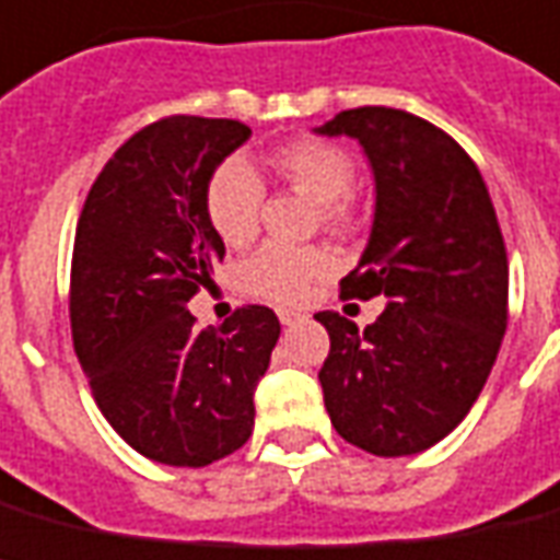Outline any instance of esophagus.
Segmentation results:
<instances>
[{
  "mask_svg": "<svg viewBox=\"0 0 560 560\" xmlns=\"http://www.w3.org/2000/svg\"><path fill=\"white\" fill-rule=\"evenodd\" d=\"M277 317H280V324L283 326H298L306 320V315L301 312H294V308H277Z\"/></svg>",
  "mask_w": 560,
  "mask_h": 560,
  "instance_id": "esophagus-1",
  "label": "esophagus"
}]
</instances>
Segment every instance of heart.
<instances>
[{
    "label": "heart",
    "mask_w": 560,
    "mask_h": 560,
    "mask_svg": "<svg viewBox=\"0 0 560 560\" xmlns=\"http://www.w3.org/2000/svg\"><path fill=\"white\" fill-rule=\"evenodd\" d=\"M271 164L292 185L306 190L320 202L324 217L338 222L347 213L343 199L355 187V164L350 153L320 138H301L277 147ZM262 185L243 159H225L205 185V213L210 228L228 245H245L257 234ZM332 268V257L320 248H292L268 243L254 257L245 259L243 285L257 298L268 301H298L315 277Z\"/></svg>",
    "instance_id": "heart-1"
}]
</instances>
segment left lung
<instances>
[{
	"label": "left lung",
	"instance_id": "obj_1",
	"mask_svg": "<svg viewBox=\"0 0 560 560\" xmlns=\"http://www.w3.org/2000/svg\"><path fill=\"white\" fill-rule=\"evenodd\" d=\"M317 136L355 138L375 178V217L347 298L384 294L364 332L317 312L335 431L375 457H410L445 440L489 378L506 332L509 259L480 170L428 120L390 106L338 112Z\"/></svg>",
	"mask_w": 560,
	"mask_h": 560
}]
</instances>
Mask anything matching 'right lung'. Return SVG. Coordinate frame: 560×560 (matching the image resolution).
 Here are the masks:
<instances>
[{
	"mask_svg": "<svg viewBox=\"0 0 560 560\" xmlns=\"http://www.w3.org/2000/svg\"><path fill=\"white\" fill-rule=\"evenodd\" d=\"M252 138L240 120L173 115L106 161L71 257V338L106 422L147 459L202 468L243 448L280 338L271 308L196 332L187 301L225 243L205 213L210 173Z\"/></svg>",
	"mask_w": 560,
	"mask_h": 560,
	"instance_id": "right-lung-1",
	"label": "right lung"
}]
</instances>
